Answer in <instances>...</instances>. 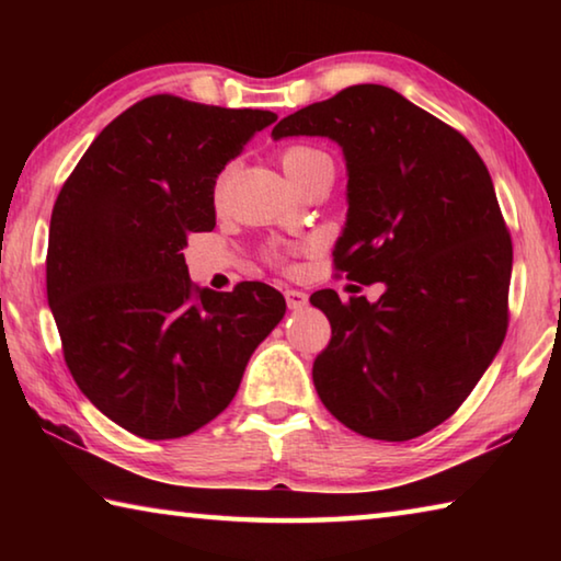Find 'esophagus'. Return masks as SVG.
Here are the masks:
<instances>
[{
    "mask_svg": "<svg viewBox=\"0 0 561 561\" xmlns=\"http://www.w3.org/2000/svg\"><path fill=\"white\" fill-rule=\"evenodd\" d=\"M284 299H287V307L291 311H299V309H304L309 304L307 294L299 291V289H287V291H284Z\"/></svg>",
    "mask_w": 561,
    "mask_h": 561,
    "instance_id": "1",
    "label": "esophagus"
}]
</instances>
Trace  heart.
<instances>
[{
	"mask_svg": "<svg viewBox=\"0 0 561 561\" xmlns=\"http://www.w3.org/2000/svg\"><path fill=\"white\" fill-rule=\"evenodd\" d=\"M327 156L321 153V150L317 148H309V146H289L282 150L279 156V163L284 168V173H287L289 180L299 178L301 173H307V170L319 163V160H324ZM225 183H227V173L220 175V180H217V193H222L225 190Z\"/></svg>",
	"mask_w": 561,
	"mask_h": 561,
	"instance_id": "obj_1",
	"label": "heart"
}]
</instances>
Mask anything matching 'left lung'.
<instances>
[{"mask_svg": "<svg viewBox=\"0 0 561 561\" xmlns=\"http://www.w3.org/2000/svg\"><path fill=\"white\" fill-rule=\"evenodd\" d=\"M346 160L336 270L383 282L378 301L311 294L331 341L311 368L327 411L366 438L411 440L458 411L507 331L512 242L485 163L401 93L358 83L282 118Z\"/></svg>", "mask_w": 561, "mask_h": 561, "instance_id": "1", "label": "left lung"}]
</instances>
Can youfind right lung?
<instances>
[{"mask_svg":"<svg viewBox=\"0 0 561 561\" xmlns=\"http://www.w3.org/2000/svg\"><path fill=\"white\" fill-rule=\"evenodd\" d=\"M277 113L150 96L99 133L56 197L46 294L83 396L148 440L220 415L287 301L262 282H190V232L215 227V183Z\"/></svg>","mask_w":561,"mask_h":561,"instance_id":"1","label":"right lung"}]
</instances>
